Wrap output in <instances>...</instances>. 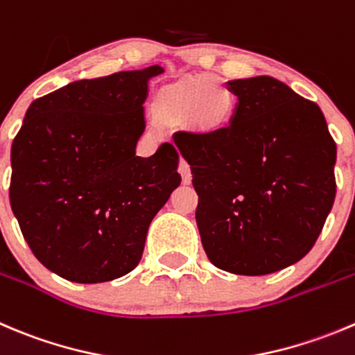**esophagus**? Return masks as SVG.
Listing matches in <instances>:
<instances>
[{
    "label": "esophagus",
    "instance_id": "esophagus-1",
    "mask_svg": "<svg viewBox=\"0 0 355 355\" xmlns=\"http://www.w3.org/2000/svg\"><path fill=\"white\" fill-rule=\"evenodd\" d=\"M178 171H180V175H182V182H184V184H191L192 175H191V166L187 164V161L180 159V166H178Z\"/></svg>",
    "mask_w": 355,
    "mask_h": 355
}]
</instances>
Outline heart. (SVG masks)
<instances>
[{"label":"heart","instance_id":"obj_1","mask_svg":"<svg viewBox=\"0 0 355 355\" xmlns=\"http://www.w3.org/2000/svg\"><path fill=\"white\" fill-rule=\"evenodd\" d=\"M216 93L225 94L227 98ZM156 111L164 119H191L198 128L213 132L229 123L234 98L222 79L206 74L180 81L161 92Z\"/></svg>","mask_w":355,"mask_h":355}]
</instances>
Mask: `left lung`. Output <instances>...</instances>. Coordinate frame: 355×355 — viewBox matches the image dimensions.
Wrapping results in <instances>:
<instances>
[{
  "mask_svg": "<svg viewBox=\"0 0 355 355\" xmlns=\"http://www.w3.org/2000/svg\"><path fill=\"white\" fill-rule=\"evenodd\" d=\"M237 107L227 126L177 132L191 164L209 261L263 276L312 250L336 194V144L315 102L270 76L227 83Z\"/></svg>",
  "mask_w": 355,
  "mask_h": 355,
  "instance_id": "1",
  "label": "left lung"
}]
</instances>
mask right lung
Listing matches in <instances>:
<instances>
[{
    "instance_id": "right-lung-1",
    "label": "right lung",
    "mask_w": 355,
    "mask_h": 355,
    "mask_svg": "<svg viewBox=\"0 0 355 355\" xmlns=\"http://www.w3.org/2000/svg\"><path fill=\"white\" fill-rule=\"evenodd\" d=\"M159 65L81 79L29 105L12 144L10 205L41 263L72 283L132 272L150 222L180 185L178 153L135 156Z\"/></svg>"
}]
</instances>
